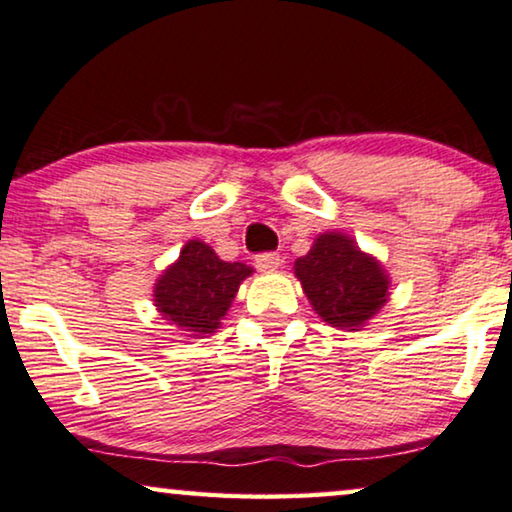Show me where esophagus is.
<instances>
[{"instance_id": "obj_1", "label": "esophagus", "mask_w": 512, "mask_h": 512, "mask_svg": "<svg viewBox=\"0 0 512 512\" xmlns=\"http://www.w3.org/2000/svg\"><path fill=\"white\" fill-rule=\"evenodd\" d=\"M280 262H283V259H280L278 253H259L255 257V264L259 271H276Z\"/></svg>"}]
</instances>
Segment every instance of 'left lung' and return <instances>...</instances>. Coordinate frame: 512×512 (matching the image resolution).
Listing matches in <instances>:
<instances>
[{
    "instance_id": "left-lung-1",
    "label": "left lung",
    "mask_w": 512,
    "mask_h": 512,
    "mask_svg": "<svg viewBox=\"0 0 512 512\" xmlns=\"http://www.w3.org/2000/svg\"><path fill=\"white\" fill-rule=\"evenodd\" d=\"M306 297L331 327H362L387 301V276L343 234H322L294 262Z\"/></svg>"
}]
</instances>
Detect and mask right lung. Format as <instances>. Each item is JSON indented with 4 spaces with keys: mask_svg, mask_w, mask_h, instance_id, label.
<instances>
[{
    "mask_svg": "<svg viewBox=\"0 0 512 512\" xmlns=\"http://www.w3.org/2000/svg\"><path fill=\"white\" fill-rule=\"evenodd\" d=\"M253 269L241 262H222L211 246L190 241L174 266L155 285V306L171 325L190 336L213 334L236 297L241 280Z\"/></svg>",
    "mask_w": 512,
    "mask_h": 512,
    "instance_id": "add662e5",
    "label": "right lung"
}]
</instances>
